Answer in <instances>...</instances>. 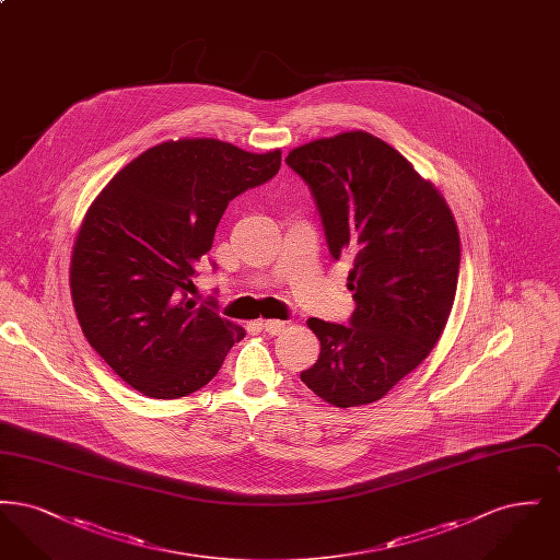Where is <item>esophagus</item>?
<instances>
[{
  "label": "esophagus",
  "mask_w": 560,
  "mask_h": 560,
  "mask_svg": "<svg viewBox=\"0 0 560 560\" xmlns=\"http://www.w3.org/2000/svg\"><path fill=\"white\" fill-rule=\"evenodd\" d=\"M260 325H262V329H265L267 334H270V336H277V334H281V331L285 329V323H283V320L267 319L262 320Z\"/></svg>",
  "instance_id": "esophagus-1"
}]
</instances>
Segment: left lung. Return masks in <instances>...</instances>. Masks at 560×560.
<instances>
[{
    "label": "left lung",
    "instance_id": "obj_1",
    "mask_svg": "<svg viewBox=\"0 0 560 560\" xmlns=\"http://www.w3.org/2000/svg\"><path fill=\"white\" fill-rule=\"evenodd\" d=\"M288 165L311 187L331 256L350 262V325L308 319L317 363L302 382L336 407L382 399L418 370L452 313L459 233L439 188L363 130L295 147Z\"/></svg>",
    "mask_w": 560,
    "mask_h": 560
}]
</instances>
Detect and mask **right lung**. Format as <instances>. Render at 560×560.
I'll return each instance as SVG.
<instances>
[{
    "instance_id": "1",
    "label": "right lung",
    "mask_w": 560,
    "mask_h": 560,
    "mask_svg": "<svg viewBox=\"0 0 560 560\" xmlns=\"http://www.w3.org/2000/svg\"><path fill=\"white\" fill-rule=\"evenodd\" d=\"M279 167V149L167 140L121 167L88 208L69 270L75 315L92 348L138 393L187 397L245 338L187 292L229 201Z\"/></svg>"
}]
</instances>
